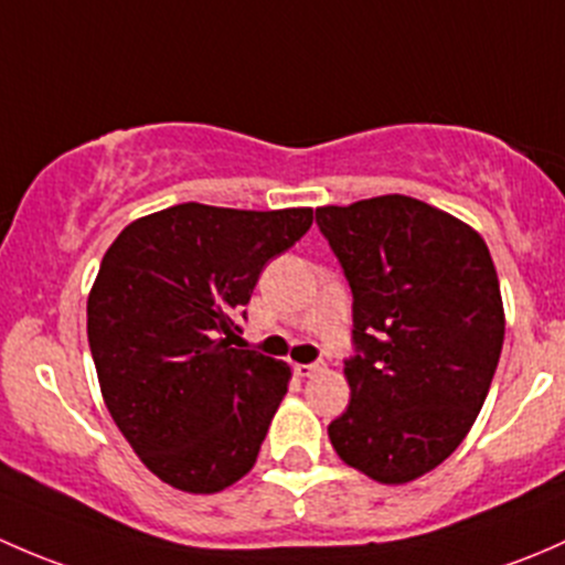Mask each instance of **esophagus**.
Wrapping results in <instances>:
<instances>
[{"label": "esophagus", "instance_id": "34e87169", "mask_svg": "<svg viewBox=\"0 0 565 565\" xmlns=\"http://www.w3.org/2000/svg\"><path fill=\"white\" fill-rule=\"evenodd\" d=\"M326 370V362H312V364H294V372L299 377H312L318 375V372Z\"/></svg>", "mask_w": 565, "mask_h": 565}]
</instances>
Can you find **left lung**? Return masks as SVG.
<instances>
[{
  "mask_svg": "<svg viewBox=\"0 0 565 565\" xmlns=\"http://www.w3.org/2000/svg\"><path fill=\"white\" fill-rule=\"evenodd\" d=\"M353 294L342 462L381 484L438 468L473 427L503 348L495 264L470 225L408 195L316 209Z\"/></svg>",
  "mask_w": 565,
  "mask_h": 565,
  "instance_id": "left-lung-1",
  "label": "left lung"
}]
</instances>
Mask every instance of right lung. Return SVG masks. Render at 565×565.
<instances>
[{"label":"right lung","instance_id":"obj_1","mask_svg":"<svg viewBox=\"0 0 565 565\" xmlns=\"http://www.w3.org/2000/svg\"><path fill=\"white\" fill-rule=\"evenodd\" d=\"M312 209L179 203L127 225L86 301V334L110 418L166 484L225 490L258 459L290 367L239 340L244 305Z\"/></svg>","mask_w":565,"mask_h":565}]
</instances>
